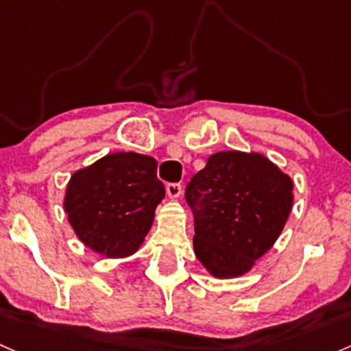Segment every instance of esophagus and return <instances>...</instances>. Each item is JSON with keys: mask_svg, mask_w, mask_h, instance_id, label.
<instances>
[{"mask_svg": "<svg viewBox=\"0 0 351 351\" xmlns=\"http://www.w3.org/2000/svg\"><path fill=\"white\" fill-rule=\"evenodd\" d=\"M167 195L169 198H178L182 195V184L180 183H168L167 184Z\"/></svg>", "mask_w": 351, "mask_h": 351, "instance_id": "1", "label": "esophagus"}]
</instances>
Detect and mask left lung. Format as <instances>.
I'll return each mask as SVG.
<instances>
[{"label": "left lung", "instance_id": "left-lung-1", "mask_svg": "<svg viewBox=\"0 0 351 351\" xmlns=\"http://www.w3.org/2000/svg\"><path fill=\"white\" fill-rule=\"evenodd\" d=\"M293 183L258 153L219 152L191 176L184 199L193 211L196 258L217 278L248 271L282 233Z\"/></svg>", "mask_w": 351, "mask_h": 351}]
</instances>
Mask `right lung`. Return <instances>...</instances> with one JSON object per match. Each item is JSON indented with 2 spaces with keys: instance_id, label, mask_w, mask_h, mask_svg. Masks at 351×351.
Wrapping results in <instances>:
<instances>
[{
  "instance_id": "1",
  "label": "right lung",
  "mask_w": 351,
  "mask_h": 351,
  "mask_svg": "<svg viewBox=\"0 0 351 351\" xmlns=\"http://www.w3.org/2000/svg\"><path fill=\"white\" fill-rule=\"evenodd\" d=\"M156 168L152 156L113 153L71 176L64 211L88 248L108 258L128 256L140 248L165 198Z\"/></svg>"
}]
</instances>
